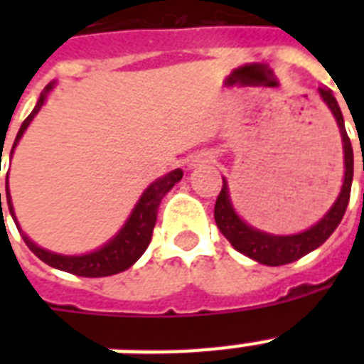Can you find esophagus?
Returning <instances> with one entry per match:
<instances>
[{
    "instance_id": "34e87169",
    "label": "esophagus",
    "mask_w": 364,
    "mask_h": 364,
    "mask_svg": "<svg viewBox=\"0 0 364 364\" xmlns=\"http://www.w3.org/2000/svg\"><path fill=\"white\" fill-rule=\"evenodd\" d=\"M211 154H200V156H196V159L193 160V164L191 166H196V164H202V162H211Z\"/></svg>"
}]
</instances>
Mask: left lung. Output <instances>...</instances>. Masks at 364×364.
Wrapping results in <instances>:
<instances>
[{
    "label": "left lung",
    "instance_id": "left-lung-1",
    "mask_svg": "<svg viewBox=\"0 0 364 364\" xmlns=\"http://www.w3.org/2000/svg\"><path fill=\"white\" fill-rule=\"evenodd\" d=\"M323 102L328 105V109L333 111L334 119L338 122L340 136L344 143V185L340 191L338 198L333 204V208L327 211V215L323 217L321 221L316 223L314 227L300 234L293 236H274V234H266L262 230L249 227L247 223H243L234 211L230 204V196H228V185L227 179H223V188L215 202V223L223 236L232 243V247L240 251L242 255H247L249 259L257 260L260 264L266 266H282L294 262V260L302 259L304 255L311 253L314 249L327 242L328 236L336 230V227L342 221L346 213L348 202H350L351 194V181H353V149L351 141L348 137L344 126V117L338 107V102L333 96L328 88H319Z\"/></svg>",
    "mask_w": 364,
    "mask_h": 364
}]
</instances>
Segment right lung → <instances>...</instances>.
I'll list each match as a JSON object with an SVG mask.
<instances>
[{
  "mask_svg": "<svg viewBox=\"0 0 364 364\" xmlns=\"http://www.w3.org/2000/svg\"><path fill=\"white\" fill-rule=\"evenodd\" d=\"M54 82H48L45 87V92L39 96L37 100V105L33 107L28 119L22 122L18 134H16V139L13 143V149L16 147V143L22 137V134L26 132V128L30 126V122L33 121V117L39 113L41 105L45 104L47 100V94L53 90ZM11 156H13V151H11ZM9 176V171H7ZM183 170H173L170 171L168 176L160 177L154 183H151L145 193L141 194V198L136 204L132 215L128 217V221L124 223V227L119 230L115 238L109 240L105 243L104 247L96 249L92 253L79 255V257H68V255H58L50 253L47 249L39 247L36 243L31 242L28 236H26L22 230V240L26 242V245L31 249V253H36L43 262H47L48 266L53 268H58V270L70 272V274H75V276L82 277H104V276H113V274H119V272L128 270L134 262H136L145 249L149 247L151 238H153V228L154 223H156V211H159V205L164 198V194L170 191L177 181H181ZM0 205H1V193H0ZM7 205L11 215H13L14 223H16V217H14L13 211V202H11V194H9V183H7Z\"/></svg>",
  "mask_w": 364,
  "mask_h": 364,
  "instance_id": "add662e5",
  "label": "right lung"
}]
</instances>
